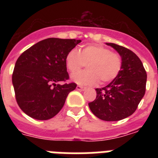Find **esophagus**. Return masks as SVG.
Instances as JSON below:
<instances>
[{
  "label": "esophagus",
  "mask_w": 158,
  "mask_h": 158,
  "mask_svg": "<svg viewBox=\"0 0 158 158\" xmlns=\"http://www.w3.org/2000/svg\"><path fill=\"white\" fill-rule=\"evenodd\" d=\"M76 89L77 90H84V89H85V88L83 86H80V85H78V86L76 87Z\"/></svg>",
  "instance_id": "obj_1"
}]
</instances>
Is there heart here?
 <instances>
[{
    "mask_svg": "<svg viewBox=\"0 0 158 158\" xmlns=\"http://www.w3.org/2000/svg\"><path fill=\"white\" fill-rule=\"evenodd\" d=\"M87 64L88 69L78 72ZM65 64L71 74L72 80L81 85L91 86L101 79L102 84H106L118 76L122 68L120 55L111 52L109 48L98 44L84 46L81 50L72 49L65 56Z\"/></svg>",
    "mask_w": 158,
    "mask_h": 158,
    "instance_id": "b5f03b06",
    "label": "heart"
}]
</instances>
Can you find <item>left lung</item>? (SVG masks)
<instances>
[{
	"label": "left lung",
	"mask_w": 158,
	"mask_h": 158,
	"mask_svg": "<svg viewBox=\"0 0 158 158\" xmlns=\"http://www.w3.org/2000/svg\"><path fill=\"white\" fill-rule=\"evenodd\" d=\"M120 54L122 68L110 84L96 89V99L89 102L94 115L105 121H117L135 112L146 91L147 73L132 51L115 43H106Z\"/></svg>",
	"instance_id": "left-lung-1"
}]
</instances>
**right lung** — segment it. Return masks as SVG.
Returning a JSON list of instances; mask_svg holds the SVG:
<instances>
[{
	"label": "right lung",
	"instance_id": "obj_1",
	"mask_svg": "<svg viewBox=\"0 0 158 158\" xmlns=\"http://www.w3.org/2000/svg\"><path fill=\"white\" fill-rule=\"evenodd\" d=\"M81 40L50 38L38 42L19 56L12 74L16 102L28 116L45 120L54 117L64 104L74 83L69 79L67 53Z\"/></svg>",
	"mask_w": 158,
	"mask_h": 158
}]
</instances>
